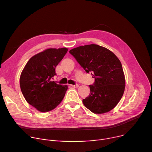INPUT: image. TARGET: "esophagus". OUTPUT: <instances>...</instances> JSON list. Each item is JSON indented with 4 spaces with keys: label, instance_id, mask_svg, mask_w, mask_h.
<instances>
[{
    "label": "esophagus",
    "instance_id": "1",
    "mask_svg": "<svg viewBox=\"0 0 152 152\" xmlns=\"http://www.w3.org/2000/svg\"><path fill=\"white\" fill-rule=\"evenodd\" d=\"M71 86H72V87H74V88H78L79 87V85L78 84H76V85H70Z\"/></svg>",
    "mask_w": 152,
    "mask_h": 152
}]
</instances>
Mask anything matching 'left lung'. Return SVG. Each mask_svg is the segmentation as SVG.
I'll use <instances>...</instances> for the list:
<instances>
[{"label": "left lung", "mask_w": 152, "mask_h": 152, "mask_svg": "<svg viewBox=\"0 0 152 152\" xmlns=\"http://www.w3.org/2000/svg\"><path fill=\"white\" fill-rule=\"evenodd\" d=\"M69 52L95 79L94 84L89 85V96L82 100L85 106L94 114L112 110L125 89V77L119 59L110 50L97 45L81 46Z\"/></svg>", "instance_id": "8db88e82"}]
</instances>
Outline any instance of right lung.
<instances>
[{"instance_id":"1","label":"right lung","mask_w":152,"mask_h":152,"mask_svg":"<svg viewBox=\"0 0 152 152\" xmlns=\"http://www.w3.org/2000/svg\"><path fill=\"white\" fill-rule=\"evenodd\" d=\"M66 48L48 49L28 61L21 72L20 85L28 103L41 113L53 110L60 104L68 89L67 85L52 80L55 68L67 53Z\"/></svg>"}]
</instances>
